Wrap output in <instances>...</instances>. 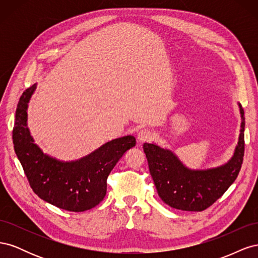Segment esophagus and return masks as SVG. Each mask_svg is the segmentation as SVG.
Returning a JSON list of instances; mask_svg holds the SVG:
<instances>
[{"label": "esophagus", "instance_id": "esophagus-1", "mask_svg": "<svg viewBox=\"0 0 258 258\" xmlns=\"http://www.w3.org/2000/svg\"><path fill=\"white\" fill-rule=\"evenodd\" d=\"M152 137H153V134H152L151 130L142 129V130H140L138 132V137L137 138H138V141L140 143H143V142L148 141V140H151Z\"/></svg>", "mask_w": 258, "mask_h": 258}]
</instances>
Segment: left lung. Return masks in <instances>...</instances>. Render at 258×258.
I'll return each instance as SVG.
<instances>
[{"label": "left lung", "instance_id": "8db88e82", "mask_svg": "<svg viewBox=\"0 0 258 258\" xmlns=\"http://www.w3.org/2000/svg\"><path fill=\"white\" fill-rule=\"evenodd\" d=\"M241 126L231 158L215 168L189 169L168 148L144 143L148 168L161 200L177 210L200 212L222 197L237 178L244 156V111L238 103Z\"/></svg>", "mask_w": 258, "mask_h": 258}]
</instances>
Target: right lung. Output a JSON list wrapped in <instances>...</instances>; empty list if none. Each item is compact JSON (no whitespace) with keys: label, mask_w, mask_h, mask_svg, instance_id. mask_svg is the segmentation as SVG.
<instances>
[{"label":"right lung","mask_w":258,"mask_h":258,"mask_svg":"<svg viewBox=\"0 0 258 258\" xmlns=\"http://www.w3.org/2000/svg\"><path fill=\"white\" fill-rule=\"evenodd\" d=\"M35 89L36 84L20 97L13 129L15 153L31 188L44 201L71 212L95 208L105 197L108 174L124 153L136 146V138L126 136L112 140L71 161L45 154L28 128V103Z\"/></svg>","instance_id":"right-lung-1"}]
</instances>
